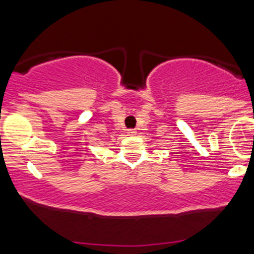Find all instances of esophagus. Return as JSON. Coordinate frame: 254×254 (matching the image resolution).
Segmentation results:
<instances>
[{
  "label": "esophagus",
  "mask_w": 254,
  "mask_h": 254,
  "mask_svg": "<svg viewBox=\"0 0 254 254\" xmlns=\"http://www.w3.org/2000/svg\"><path fill=\"white\" fill-rule=\"evenodd\" d=\"M127 134H129V135H136V130H135V129L127 130Z\"/></svg>",
  "instance_id": "obj_1"
}]
</instances>
